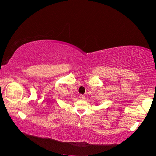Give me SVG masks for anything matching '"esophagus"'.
I'll return each instance as SVG.
<instances>
[{"label": "esophagus", "mask_w": 156, "mask_h": 156, "mask_svg": "<svg viewBox=\"0 0 156 156\" xmlns=\"http://www.w3.org/2000/svg\"><path fill=\"white\" fill-rule=\"evenodd\" d=\"M79 98L81 99V100H85V96H84V95H82V94H81V95L79 96Z\"/></svg>", "instance_id": "1"}]
</instances>
